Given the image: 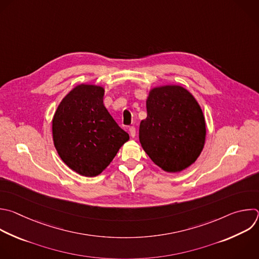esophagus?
Wrapping results in <instances>:
<instances>
[{"label":"esophagus","instance_id":"34e87169","mask_svg":"<svg viewBox=\"0 0 259 259\" xmlns=\"http://www.w3.org/2000/svg\"><path fill=\"white\" fill-rule=\"evenodd\" d=\"M129 132H130L131 137H135V135H136V129H135L134 126H130V127H129Z\"/></svg>","mask_w":259,"mask_h":259}]
</instances>
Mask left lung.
I'll return each mask as SVG.
<instances>
[{
  "instance_id": "left-lung-1",
  "label": "left lung",
  "mask_w": 259,
  "mask_h": 259,
  "mask_svg": "<svg viewBox=\"0 0 259 259\" xmlns=\"http://www.w3.org/2000/svg\"><path fill=\"white\" fill-rule=\"evenodd\" d=\"M146 111L139 141L151 160L168 173L191 165L206 135L203 113L194 97L180 85L159 86L149 92Z\"/></svg>"
}]
</instances>
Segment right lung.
<instances>
[{
	"label": "right lung",
	"instance_id": "1",
	"mask_svg": "<svg viewBox=\"0 0 259 259\" xmlns=\"http://www.w3.org/2000/svg\"><path fill=\"white\" fill-rule=\"evenodd\" d=\"M104 95L102 86L79 84L62 100L53 118L58 154L85 177L100 175L129 140L104 106Z\"/></svg>",
	"mask_w": 259,
	"mask_h": 259
}]
</instances>
